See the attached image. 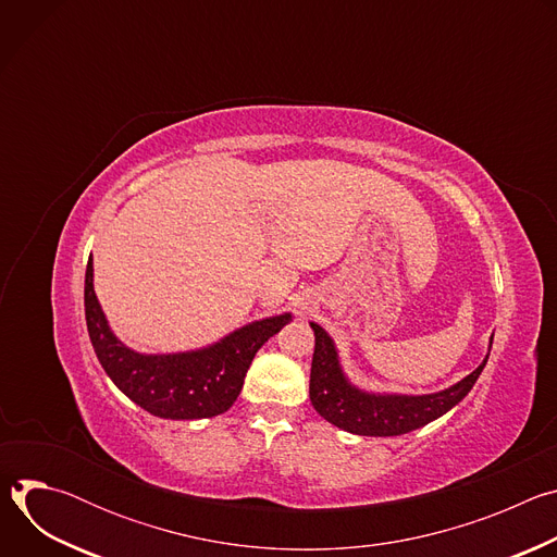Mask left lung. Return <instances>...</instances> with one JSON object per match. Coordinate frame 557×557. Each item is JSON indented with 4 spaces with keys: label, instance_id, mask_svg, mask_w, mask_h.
I'll return each mask as SVG.
<instances>
[{
    "label": "left lung",
    "instance_id": "left-lung-1",
    "mask_svg": "<svg viewBox=\"0 0 557 557\" xmlns=\"http://www.w3.org/2000/svg\"><path fill=\"white\" fill-rule=\"evenodd\" d=\"M314 333V352L310 366V404L329 423L361 436H399L443 417L481 376L487 359L449 389L423 396L366 394L352 387L337 359V350L326 331L310 324Z\"/></svg>",
    "mask_w": 557,
    "mask_h": 557
}]
</instances>
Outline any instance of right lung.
Masks as SVG:
<instances>
[{
    "mask_svg": "<svg viewBox=\"0 0 557 557\" xmlns=\"http://www.w3.org/2000/svg\"><path fill=\"white\" fill-rule=\"evenodd\" d=\"M86 324L92 348L129 399L161 419H207L226 412L243 389L256 352L288 322L290 314L253 322L220 344L178 355H138L110 331L92 288V258L86 269Z\"/></svg>",
    "mask_w": 557,
    "mask_h": 557,
    "instance_id": "add662e5",
    "label": "right lung"
}]
</instances>
